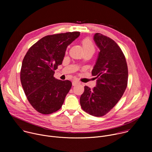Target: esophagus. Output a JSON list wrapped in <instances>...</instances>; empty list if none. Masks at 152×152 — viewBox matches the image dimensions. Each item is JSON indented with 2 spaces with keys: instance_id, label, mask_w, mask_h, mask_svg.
<instances>
[{
  "instance_id": "34e87169",
  "label": "esophagus",
  "mask_w": 152,
  "mask_h": 152,
  "mask_svg": "<svg viewBox=\"0 0 152 152\" xmlns=\"http://www.w3.org/2000/svg\"><path fill=\"white\" fill-rule=\"evenodd\" d=\"M79 83V82L77 80H74L72 82V85L73 86H75L76 85H77Z\"/></svg>"
}]
</instances>
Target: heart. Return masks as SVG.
Returning a JSON list of instances; mask_svg holds the SVG:
<instances>
[{"label":"heart","mask_w":152,"mask_h":152,"mask_svg":"<svg viewBox=\"0 0 152 152\" xmlns=\"http://www.w3.org/2000/svg\"><path fill=\"white\" fill-rule=\"evenodd\" d=\"M83 49L85 52H91L94 53L95 52V46L93 41L90 38H85L82 41Z\"/></svg>","instance_id":"1"}]
</instances>
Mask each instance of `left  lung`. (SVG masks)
I'll return each mask as SVG.
<instances>
[{"instance_id": "obj_1", "label": "left lung", "mask_w": 152, "mask_h": 152, "mask_svg": "<svg viewBox=\"0 0 152 152\" xmlns=\"http://www.w3.org/2000/svg\"><path fill=\"white\" fill-rule=\"evenodd\" d=\"M99 52L92 70L96 85L93 89L85 86L80 98L82 110L101 117L109 112L123 95L127 85L128 70L125 56L111 38L96 33L93 37Z\"/></svg>"}]
</instances>
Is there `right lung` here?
<instances>
[{"instance_id":"obj_1","label":"right lung","mask_w":152,"mask_h":152,"mask_svg":"<svg viewBox=\"0 0 152 152\" xmlns=\"http://www.w3.org/2000/svg\"><path fill=\"white\" fill-rule=\"evenodd\" d=\"M79 32L44 37L28 50L21 65L20 80L27 99L34 109L50 114L61 107L72 83L53 77L62 62L67 48Z\"/></svg>"}]
</instances>
